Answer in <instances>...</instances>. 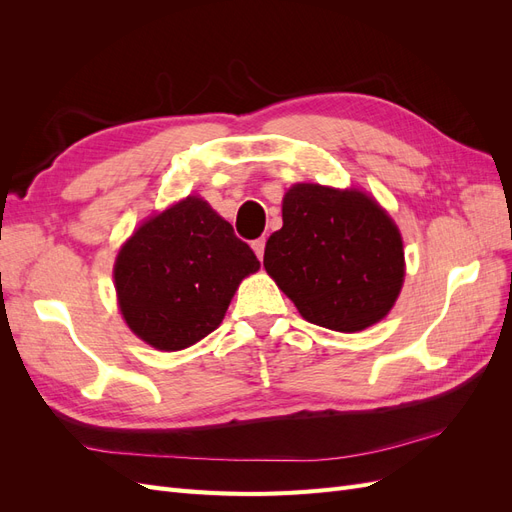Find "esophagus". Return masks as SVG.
<instances>
[{"instance_id": "34e87169", "label": "esophagus", "mask_w": 512, "mask_h": 512, "mask_svg": "<svg viewBox=\"0 0 512 512\" xmlns=\"http://www.w3.org/2000/svg\"><path fill=\"white\" fill-rule=\"evenodd\" d=\"M252 247H254V252H256V256H258V260L265 258V239H256V241L252 243Z\"/></svg>"}]
</instances>
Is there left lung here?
I'll return each instance as SVG.
<instances>
[{
  "label": "left lung",
  "instance_id": "left-lung-1",
  "mask_svg": "<svg viewBox=\"0 0 512 512\" xmlns=\"http://www.w3.org/2000/svg\"><path fill=\"white\" fill-rule=\"evenodd\" d=\"M282 220L265 269L305 320L356 333L389 314L404 284V243L374 198L299 183Z\"/></svg>",
  "mask_w": 512,
  "mask_h": 512
}]
</instances>
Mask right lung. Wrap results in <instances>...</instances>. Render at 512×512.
<instances>
[{"mask_svg": "<svg viewBox=\"0 0 512 512\" xmlns=\"http://www.w3.org/2000/svg\"><path fill=\"white\" fill-rule=\"evenodd\" d=\"M241 241L203 198L188 196L138 228L115 262L128 327L158 350H183L220 327L232 294L258 271Z\"/></svg>", "mask_w": 512, "mask_h": 512, "instance_id": "right-lung-1", "label": "right lung"}]
</instances>
